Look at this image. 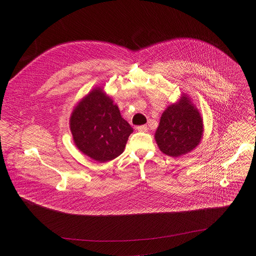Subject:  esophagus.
Masks as SVG:
<instances>
[{"label":"esophagus","instance_id":"34e87169","mask_svg":"<svg viewBox=\"0 0 256 256\" xmlns=\"http://www.w3.org/2000/svg\"><path fill=\"white\" fill-rule=\"evenodd\" d=\"M147 130H148L147 126H137V130H139V132H147Z\"/></svg>","mask_w":256,"mask_h":256}]
</instances>
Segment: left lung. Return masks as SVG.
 I'll use <instances>...</instances> for the list:
<instances>
[{"label":"left lung","mask_w":256,"mask_h":256,"mask_svg":"<svg viewBox=\"0 0 256 256\" xmlns=\"http://www.w3.org/2000/svg\"><path fill=\"white\" fill-rule=\"evenodd\" d=\"M204 132L202 118L186 96L162 114L156 141L163 154L176 158L193 150Z\"/></svg>","instance_id":"1"}]
</instances>
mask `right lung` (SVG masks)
<instances>
[{
	"instance_id": "1",
	"label": "right lung",
	"mask_w": 256,
	"mask_h": 256,
	"mask_svg": "<svg viewBox=\"0 0 256 256\" xmlns=\"http://www.w3.org/2000/svg\"><path fill=\"white\" fill-rule=\"evenodd\" d=\"M70 130L80 152L104 163L124 152L132 128L121 117L113 100L96 88L74 108Z\"/></svg>"
}]
</instances>
